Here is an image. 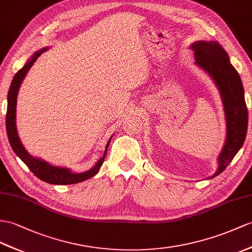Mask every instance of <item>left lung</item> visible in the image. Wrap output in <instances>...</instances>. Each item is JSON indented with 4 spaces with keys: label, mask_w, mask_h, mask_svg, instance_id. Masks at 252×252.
<instances>
[{
    "label": "left lung",
    "mask_w": 252,
    "mask_h": 252,
    "mask_svg": "<svg viewBox=\"0 0 252 252\" xmlns=\"http://www.w3.org/2000/svg\"><path fill=\"white\" fill-rule=\"evenodd\" d=\"M195 63L210 73L221 95L226 120V140L220 153L217 172L225 170L244 144L248 127V109L241 77L232 66L226 51L217 41L200 40L191 45Z\"/></svg>",
    "instance_id": "1"
}]
</instances>
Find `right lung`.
<instances>
[{
  "mask_svg": "<svg viewBox=\"0 0 252 252\" xmlns=\"http://www.w3.org/2000/svg\"><path fill=\"white\" fill-rule=\"evenodd\" d=\"M47 49L48 48H44L41 49V50L36 52L32 57V59H31L29 62L16 73L13 81H11L10 88L8 91V97H7L8 103H7V112H6V130H7V137H8L11 149L14 150L16 155L28 165V168L32 171L35 176H37L39 180L44 181L46 183L53 184V185H70V184H77V183L88 180L90 177L94 176L98 171H99V168L102 165L103 160H105V157L108 152V146L110 142H111V139H110L109 142L107 143L105 154H103V156L94 165V168H92L91 170L87 171V172L84 173H78V174L72 173L68 169L52 167L51 164L42 161L38 158H33L26 151V149H24L19 137H18V132L16 128V103H17L18 91H19L22 80L24 79V77H26L27 72L30 70L31 67L34 65L38 57H40V54L42 52H45Z\"/></svg>",
  "mask_w": 252,
  "mask_h": 252,
  "instance_id": "obj_1",
  "label": "right lung"
}]
</instances>
